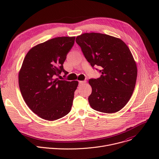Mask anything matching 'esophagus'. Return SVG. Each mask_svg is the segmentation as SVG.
Listing matches in <instances>:
<instances>
[{
	"label": "esophagus",
	"instance_id": "esophagus-1",
	"mask_svg": "<svg viewBox=\"0 0 159 159\" xmlns=\"http://www.w3.org/2000/svg\"><path fill=\"white\" fill-rule=\"evenodd\" d=\"M86 82V80H83V81H79V85H82L84 83H85Z\"/></svg>",
	"mask_w": 159,
	"mask_h": 159
}]
</instances>
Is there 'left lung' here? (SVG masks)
<instances>
[{
	"label": "left lung",
	"instance_id": "left-lung-1",
	"mask_svg": "<svg viewBox=\"0 0 159 159\" xmlns=\"http://www.w3.org/2000/svg\"><path fill=\"white\" fill-rule=\"evenodd\" d=\"M75 41L90 65L101 68V77L89 80L92 87L90 106L102 112L119 111L131 98L137 77L129 48L121 39L101 33H84Z\"/></svg>",
	"mask_w": 159,
	"mask_h": 159
}]
</instances>
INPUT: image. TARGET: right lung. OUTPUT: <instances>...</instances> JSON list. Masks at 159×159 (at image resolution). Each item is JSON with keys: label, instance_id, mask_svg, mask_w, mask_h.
<instances>
[{"label": "right lung", "instance_id": "1", "mask_svg": "<svg viewBox=\"0 0 159 159\" xmlns=\"http://www.w3.org/2000/svg\"><path fill=\"white\" fill-rule=\"evenodd\" d=\"M75 37H57L40 43L26 54L19 73L21 94L31 110L40 118L54 121L69 113L77 81L55 79L63 72V64ZM61 77V76H60Z\"/></svg>", "mask_w": 159, "mask_h": 159}]
</instances>
